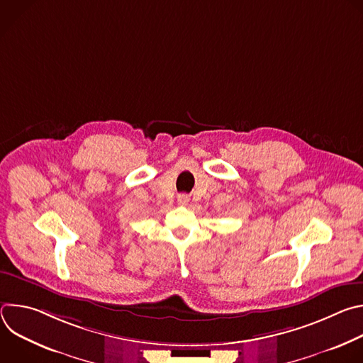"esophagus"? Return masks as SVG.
<instances>
[{
  "instance_id": "34e87169",
  "label": "esophagus",
  "mask_w": 363,
  "mask_h": 363,
  "mask_svg": "<svg viewBox=\"0 0 363 363\" xmlns=\"http://www.w3.org/2000/svg\"><path fill=\"white\" fill-rule=\"evenodd\" d=\"M189 202V196L186 194H181L178 195V203L179 205H186Z\"/></svg>"
}]
</instances>
